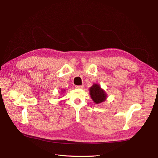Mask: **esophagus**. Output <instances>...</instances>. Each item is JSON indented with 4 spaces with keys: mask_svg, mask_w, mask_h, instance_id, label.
Masks as SVG:
<instances>
[{
    "mask_svg": "<svg viewBox=\"0 0 158 158\" xmlns=\"http://www.w3.org/2000/svg\"><path fill=\"white\" fill-rule=\"evenodd\" d=\"M75 88H78V89H83L84 88V85H76Z\"/></svg>",
    "mask_w": 158,
    "mask_h": 158,
    "instance_id": "esophagus-1",
    "label": "esophagus"
}]
</instances>
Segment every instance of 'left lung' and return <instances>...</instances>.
<instances>
[{"mask_svg":"<svg viewBox=\"0 0 158 158\" xmlns=\"http://www.w3.org/2000/svg\"><path fill=\"white\" fill-rule=\"evenodd\" d=\"M89 94L91 98L96 104L101 103L107 99L106 92L98 84H94L92 86L89 88Z\"/></svg>","mask_w":158,"mask_h":158,"instance_id":"obj_1","label":"left lung"}]
</instances>
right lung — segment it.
I'll list each match as a JSON object with an SVG mask.
<instances>
[{"label":"right lung","instance_id":"right-lung-1","mask_svg":"<svg viewBox=\"0 0 158 158\" xmlns=\"http://www.w3.org/2000/svg\"><path fill=\"white\" fill-rule=\"evenodd\" d=\"M63 92H64V91H63Z\"/></svg>","mask_w":158,"mask_h":158}]
</instances>
